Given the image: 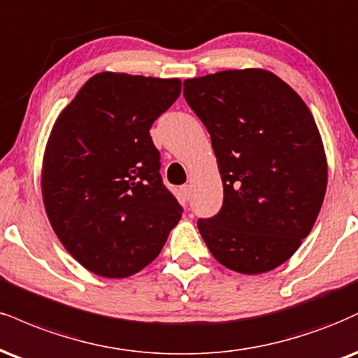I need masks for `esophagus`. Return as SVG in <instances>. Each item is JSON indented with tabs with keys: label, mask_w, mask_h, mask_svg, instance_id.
Masks as SVG:
<instances>
[{
	"label": "esophagus",
	"mask_w": 358,
	"mask_h": 358,
	"mask_svg": "<svg viewBox=\"0 0 358 358\" xmlns=\"http://www.w3.org/2000/svg\"><path fill=\"white\" fill-rule=\"evenodd\" d=\"M180 190H182L183 196L187 198V200H190V196H192V192H193V187H192V185H183V187L180 188Z\"/></svg>",
	"instance_id": "obj_1"
}]
</instances>
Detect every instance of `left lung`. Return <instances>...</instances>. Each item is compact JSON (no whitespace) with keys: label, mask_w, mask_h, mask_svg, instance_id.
Wrapping results in <instances>:
<instances>
[{"label":"left lung","mask_w":358,"mask_h":358,"mask_svg":"<svg viewBox=\"0 0 358 358\" xmlns=\"http://www.w3.org/2000/svg\"><path fill=\"white\" fill-rule=\"evenodd\" d=\"M212 138L222 210L198 220L215 260L243 275L277 268L313 228L327 192V155L315 120L292 86L262 68L183 81Z\"/></svg>","instance_id":"1"}]
</instances>
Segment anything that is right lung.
I'll use <instances>...</instances> for the list:
<instances>
[{"label": "right lung", "instance_id": "1", "mask_svg": "<svg viewBox=\"0 0 358 358\" xmlns=\"http://www.w3.org/2000/svg\"><path fill=\"white\" fill-rule=\"evenodd\" d=\"M180 93L178 78L96 73L51 128L43 203L59 242L92 273L127 278L143 270L182 218L150 136Z\"/></svg>", "mask_w": 358, "mask_h": 358}]
</instances>
